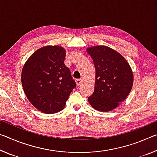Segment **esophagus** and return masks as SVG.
Segmentation results:
<instances>
[{"mask_svg": "<svg viewBox=\"0 0 157 157\" xmlns=\"http://www.w3.org/2000/svg\"><path fill=\"white\" fill-rule=\"evenodd\" d=\"M75 82H76V84L78 86L80 85V84L82 83V79H76Z\"/></svg>", "mask_w": 157, "mask_h": 157, "instance_id": "1", "label": "esophagus"}]
</instances>
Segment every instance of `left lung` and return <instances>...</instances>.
Masks as SVG:
<instances>
[{
	"mask_svg": "<svg viewBox=\"0 0 157 157\" xmlns=\"http://www.w3.org/2000/svg\"><path fill=\"white\" fill-rule=\"evenodd\" d=\"M96 70L95 87L88 98L95 110L109 112L124 101L133 84V73L126 59L108 46L98 45L86 49Z\"/></svg>",
	"mask_w": 157,
	"mask_h": 157,
	"instance_id": "left-lung-1",
	"label": "left lung"
}]
</instances>
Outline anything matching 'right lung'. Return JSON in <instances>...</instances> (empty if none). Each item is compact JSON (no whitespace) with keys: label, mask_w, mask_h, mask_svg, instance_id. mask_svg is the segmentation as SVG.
Returning a JSON list of instances; mask_svg holds the SVG:
<instances>
[{"label":"right lung","mask_w":157,"mask_h":157,"mask_svg":"<svg viewBox=\"0 0 157 157\" xmlns=\"http://www.w3.org/2000/svg\"><path fill=\"white\" fill-rule=\"evenodd\" d=\"M66 54L61 46L43 47L29 57L22 68L24 93L30 103L42 113L61 111L76 86L71 71L64 64Z\"/></svg>","instance_id":"right-lung-1"}]
</instances>
